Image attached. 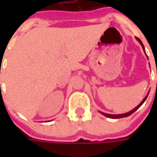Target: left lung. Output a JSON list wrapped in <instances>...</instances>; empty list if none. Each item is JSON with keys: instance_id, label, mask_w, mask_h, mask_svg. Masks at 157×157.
<instances>
[{"instance_id": "8db88e82", "label": "left lung", "mask_w": 157, "mask_h": 157, "mask_svg": "<svg viewBox=\"0 0 157 157\" xmlns=\"http://www.w3.org/2000/svg\"><path fill=\"white\" fill-rule=\"evenodd\" d=\"M136 39H137V40L139 41V43H140V44H141L142 48H143L144 51H145V47H144V45H143V44H142L141 40H140V39H138V38H136ZM156 73H157V71H156ZM148 94H149V92H148ZM148 94L145 96V98L142 100V102H140V104H139V105L137 106L136 108H135V109H133V110L129 111V112L126 113H123V114H109V113H102V112H100V113H101L102 114H103L104 116H106V117H108V118H125V117H128V116L131 115L133 113H135V111H136V110H137V109H138L139 108H140V106L143 104V103H144V102H145V100H146L147 97H148Z\"/></svg>"}]
</instances>
